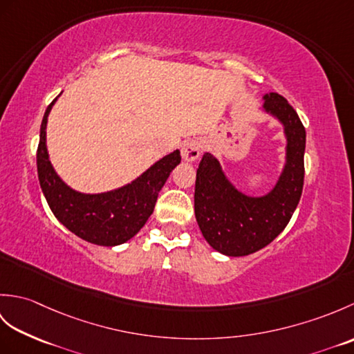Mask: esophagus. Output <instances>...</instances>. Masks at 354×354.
Returning <instances> with one entry per match:
<instances>
[{
    "label": "esophagus",
    "mask_w": 354,
    "mask_h": 354,
    "mask_svg": "<svg viewBox=\"0 0 354 354\" xmlns=\"http://www.w3.org/2000/svg\"><path fill=\"white\" fill-rule=\"evenodd\" d=\"M202 149H204V141H202L201 138H192V140L184 141L183 147H181L183 160L187 162L196 161L201 156Z\"/></svg>",
    "instance_id": "34e87169"
}]
</instances>
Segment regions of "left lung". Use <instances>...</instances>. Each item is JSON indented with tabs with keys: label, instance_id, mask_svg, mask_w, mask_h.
I'll use <instances>...</instances> for the list:
<instances>
[{
	"label": "left lung",
	"instance_id": "8db88e82",
	"mask_svg": "<svg viewBox=\"0 0 354 354\" xmlns=\"http://www.w3.org/2000/svg\"><path fill=\"white\" fill-rule=\"evenodd\" d=\"M263 114L283 127L284 162L268 193L252 196L239 190L213 153H204L196 171L194 214L208 245L228 257H243L269 245L289 223L304 183L306 129L288 100L263 95Z\"/></svg>",
	"mask_w": 354,
	"mask_h": 354
}]
</instances>
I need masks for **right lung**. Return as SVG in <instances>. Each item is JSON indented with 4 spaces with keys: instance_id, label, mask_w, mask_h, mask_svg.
<instances>
[{
    "instance_id": "add662e5",
    "label": "right lung",
    "mask_w": 354,
    "mask_h": 354,
    "mask_svg": "<svg viewBox=\"0 0 354 354\" xmlns=\"http://www.w3.org/2000/svg\"><path fill=\"white\" fill-rule=\"evenodd\" d=\"M59 95L44 114L36 153L37 178L44 196L56 219L73 234L100 246L126 243L145 227L153 213L158 193L171 170L181 162L179 150L162 156L133 181L118 189L102 193L74 190L57 175L47 149L48 115Z\"/></svg>"
}]
</instances>
